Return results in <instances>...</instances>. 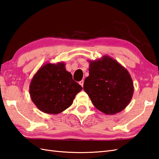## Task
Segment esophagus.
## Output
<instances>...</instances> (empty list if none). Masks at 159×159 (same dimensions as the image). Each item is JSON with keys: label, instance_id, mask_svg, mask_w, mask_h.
<instances>
[{"label": "esophagus", "instance_id": "obj_1", "mask_svg": "<svg viewBox=\"0 0 159 159\" xmlns=\"http://www.w3.org/2000/svg\"><path fill=\"white\" fill-rule=\"evenodd\" d=\"M79 84H80L81 86L83 87V84H84V80H80V82H79Z\"/></svg>", "mask_w": 159, "mask_h": 159}]
</instances>
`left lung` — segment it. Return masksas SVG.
Returning <instances> with one entry per match:
<instances>
[{"label": "left lung", "instance_id": "1", "mask_svg": "<svg viewBox=\"0 0 159 159\" xmlns=\"http://www.w3.org/2000/svg\"><path fill=\"white\" fill-rule=\"evenodd\" d=\"M89 62V75L84 80L83 89L93 106L106 114L121 112L129 104L134 94L130 74L108 55Z\"/></svg>", "mask_w": 159, "mask_h": 159}]
</instances>
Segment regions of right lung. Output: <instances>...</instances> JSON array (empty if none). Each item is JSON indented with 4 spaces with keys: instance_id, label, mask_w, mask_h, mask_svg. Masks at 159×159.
Listing matches in <instances>:
<instances>
[{
    "instance_id": "right-lung-1",
    "label": "right lung",
    "mask_w": 159,
    "mask_h": 159,
    "mask_svg": "<svg viewBox=\"0 0 159 159\" xmlns=\"http://www.w3.org/2000/svg\"><path fill=\"white\" fill-rule=\"evenodd\" d=\"M64 62L43 65L33 76L29 87L32 101L47 114H57L70 106L83 89L72 79Z\"/></svg>"
}]
</instances>
